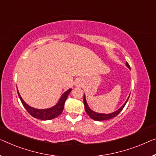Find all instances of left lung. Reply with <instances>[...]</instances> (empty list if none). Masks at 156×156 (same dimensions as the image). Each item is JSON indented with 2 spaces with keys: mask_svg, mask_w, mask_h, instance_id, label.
Returning <instances> with one entry per match:
<instances>
[{
  "mask_svg": "<svg viewBox=\"0 0 156 156\" xmlns=\"http://www.w3.org/2000/svg\"><path fill=\"white\" fill-rule=\"evenodd\" d=\"M126 65H127V67H129V68L130 69L129 65L128 63H127V62L126 63ZM129 97H128V99H129ZM128 99H127V101H125V103L124 104V105H123L121 108H120L118 111H115V112H113L112 113H110V114H102V113H97L94 112V111H92L91 109H90L89 107H88V106H87V102H86V100H85V96L83 97V103H84L85 109L86 113H87V115H89L90 118H92L93 120H97V121H101V120H108V119H111V118H113L115 117V116H117L120 112H121V111L122 110L123 108L125 107V104H126L127 101H128Z\"/></svg>",
  "mask_w": 156,
  "mask_h": 156,
  "instance_id": "8db88e82",
  "label": "left lung"
}]
</instances>
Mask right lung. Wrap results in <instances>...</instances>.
Here are the masks:
<instances>
[{"instance_id":"1","label":"right lung","mask_w":156,"mask_h":156,"mask_svg":"<svg viewBox=\"0 0 156 156\" xmlns=\"http://www.w3.org/2000/svg\"><path fill=\"white\" fill-rule=\"evenodd\" d=\"M71 89H69V90H67L66 92H65L64 94H62L61 99H59V101L57 103V105L55 106L54 107L48 109H36L31 107V106L27 105V104L25 103L22 97H21L20 93H19L18 91L17 92L19 97H20V100L22 101L23 106H24V107L30 115L36 118H38V119L48 120L55 118L62 113L64 107L65 101H66L67 97H68V95L69 94V93L71 92Z\"/></svg>"}]
</instances>
